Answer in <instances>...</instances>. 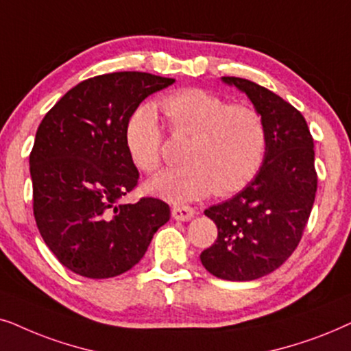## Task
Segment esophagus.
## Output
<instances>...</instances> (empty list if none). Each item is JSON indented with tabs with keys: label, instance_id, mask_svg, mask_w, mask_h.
Instances as JSON below:
<instances>
[{
	"label": "esophagus",
	"instance_id": "34e87169",
	"mask_svg": "<svg viewBox=\"0 0 351 351\" xmlns=\"http://www.w3.org/2000/svg\"><path fill=\"white\" fill-rule=\"evenodd\" d=\"M194 208L191 207H173L171 208V217L176 219V221H189V219H193L194 217Z\"/></svg>",
	"mask_w": 351,
	"mask_h": 351
}]
</instances>
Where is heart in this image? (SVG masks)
Returning a JSON list of instances; mask_svg holds the SVG:
<instances>
[{"label": "heart", "instance_id": "obj_1", "mask_svg": "<svg viewBox=\"0 0 351 351\" xmlns=\"http://www.w3.org/2000/svg\"><path fill=\"white\" fill-rule=\"evenodd\" d=\"M173 134H188L186 165L168 168L147 183V191L171 204H186L245 188L263 165L268 132L254 107L230 104L215 93L188 88L158 101ZM162 128L157 112L144 104L125 123V146L134 165L152 173L162 162Z\"/></svg>", "mask_w": 351, "mask_h": 351}]
</instances>
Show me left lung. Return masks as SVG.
Listing matches in <instances>:
<instances>
[{
	"mask_svg": "<svg viewBox=\"0 0 351 351\" xmlns=\"http://www.w3.org/2000/svg\"><path fill=\"white\" fill-rule=\"evenodd\" d=\"M249 97L268 132L260 171L234 197L205 215L218 237L200 254L208 273L226 281H254L278 269L302 239L316 195L313 138L295 107L256 83L221 77Z\"/></svg>",
	"mask_w": 351,
	"mask_h": 351,
	"instance_id": "8db88e82",
	"label": "left lung"
}]
</instances>
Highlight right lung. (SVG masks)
I'll return each instance as SVG.
<instances>
[{"label":"right lung","mask_w":351,"mask_h":351,"mask_svg":"<svg viewBox=\"0 0 351 351\" xmlns=\"http://www.w3.org/2000/svg\"><path fill=\"white\" fill-rule=\"evenodd\" d=\"M173 83L144 72L99 75L65 93L41 120L30 154L34 215L46 245L73 273L106 279L132 269L170 219L162 200L121 199L139 178L125 123Z\"/></svg>","instance_id":"right-lung-1"}]
</instances>
